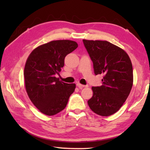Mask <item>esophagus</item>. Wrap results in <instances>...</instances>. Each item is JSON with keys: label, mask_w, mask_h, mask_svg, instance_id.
<instances>
[{"label": "esophagus", "mask_w": 150, "mask_h": 150, "mask_svg": "<svg viewBox=\"0 0 150 150\" xmlns=\"http://www.w3.org/2000/svg\"><path fill=\"white\" fill-rule=\"evenodd\" d=\"M77 86L80 88V89H81V88H83L84 87H88V85H83L80 84V83H77Z\"/></svg>", "instance_id": "34e87169"}]
</instances>
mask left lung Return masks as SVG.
I'll return each instance as SVG.
<instances>
[{
	"label": "left lung",
	"instance_id": "8db88e82",
	"mask_svg": "<svg viewBox=\"0 0 150 150\" xmlns=\"http://www.w3.org/2000/svg\"><path fill=\"white\" fill-rule=\"evenodd\" d=\"M93 63L95 75L103 74V85L93 87L87 101L94 112L108 116L116 112L128 98L133 85V69L128 55L107 41L83 40Z\"/></svg>",
	"mask_w": 150,
	"mask_h": 150
}]
</instances>
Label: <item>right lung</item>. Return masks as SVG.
I'll return each instance as SVG.
<instances>
[{
	"instance_id": "obj_1",
	"label": "right lung",
	"mask_w": 150,
	"mask_h": 150,
	"mask_svg": "<svg viewBox=\"0 0 150 150\" xmlns=\"http://www.w3.org/2000/svg\"><path fill=\"white\" fill-rule=\"evenodd\" d=\"M78 47L71 40H55L40 45L28 57L24 67L25 86L30 100L38 110L53 116L67 106L75 84L59 80L66 55Z\"/></svg>"
}]
</instances>
